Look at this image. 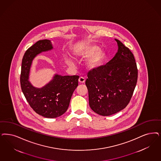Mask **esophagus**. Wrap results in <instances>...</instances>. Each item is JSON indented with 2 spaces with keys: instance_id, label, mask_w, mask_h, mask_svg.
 Wrapping results in <instances>:
<instances>
[{
  "instance_id": "1",
  "label": "esophagus",
  "mask_w": 161,
  "mask_h": 161,
  "mask_svg": "<svg viewBox=\"0 0 161 161\" xmlns=\"http://www.w3.org/2000/svg\"><path fill=\"white\" fill-rule=\"evenodd\" d=\"M85 81H86V79L83 77H80L79 78V79H78V81L80 83H84L85 82Z\"/></svg>"
}]
</instances>
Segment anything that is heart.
<instances>
[{"label":"heart","mask_w":161,"mask_h":161,"mask_svg":"<svg viewBox=\"0 0 161 161\" xmlns=\"http://www.w3.org/2000/svg\"><path fill=\"white\" fill-rule=\"evenodd\" d=\"M78 55L82 58H89L87 66L91 69L97 68L99 67L105 57L104 52L93 45H89L81 47L77 50ZM68 62L72 65V61L70 59Z\"/></svg>","instance_id":"b5f03b06"}]
</instances>
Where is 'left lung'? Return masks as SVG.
<instances>
[{
  "instance_id": "obj_1",
  "label": "left lung",
  "mask_w": 161,
  "mask_h": 161,
  "mask_svg": "<svg viewBox=\"0 0 161 161\" xmlns=\"http://www.w3.org/2000/svg\"><path fill=\"white\" fill-rule=\"evenodd\" d=\"M115 40L118 46L115 56L106 65L90 71L86 81L90 107L102 116L124 109L137 81L138 69L133 53L119 40Z\"/></svg>"
}]
</instances>
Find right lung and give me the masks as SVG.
<instances>
[{
    "label": "right lung",
    "mask_w": 161,
    "mask_h": 161,
    "mask_svg": "<svg viewBox=\"0 0 161 161\" xmlns=\"http://www.w3.org/2000/svg\"><path fill=\"white\" fill-rule=\"evenodd\" d=\"M53 46L49 40H42L26 50L21 64L20 83L22 93L31 108L42 117L53 118L67 111L72 93L78 84V75L61 76L53 79L42 88H36L28 81L29 72L34 58L42 52L50 50Z\"/></svg>",
    "instance_id": "right-lung-1"
}]
</instances>
